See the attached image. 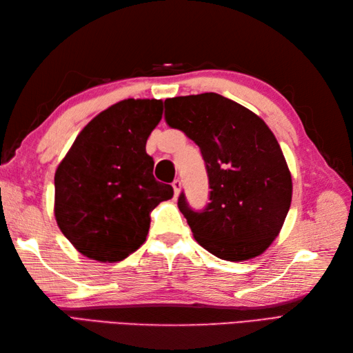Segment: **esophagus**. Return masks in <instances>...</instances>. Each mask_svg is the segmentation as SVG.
Returning <instances> with one entry per match:
<instances>
[{"mask_svg":"<svg viewBox=\"0 0 353 353\" xmlns=\"http://www.w3.org/2000/svg\"><path fill=\"white\" fill-rule=\"evenodd\" d=\"M173 189H174V195H176V196H179V194H180V189H182V182H180L179 179H176L174 182H173Z\"/></svg>","mask_w":353,"mask_h":353,"instance_id":"obj_1","label":"esophagus"}]
</instances>
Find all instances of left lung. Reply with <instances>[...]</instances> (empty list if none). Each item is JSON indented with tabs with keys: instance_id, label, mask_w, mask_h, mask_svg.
<instances>
[{
	"instance_id": "left-lung-1",
	"label": "left lung",
	"mask_w": 353,
	"mask_h": 353,
	"mask_svg": "<svg viewBox=\"0 0 353 353\" xmlns=\"http://www.w3.org/2000/svg\"><path fill=\"white\" fill-rule=\"evenodd\" d=\"M165 119L198 144L210 183L203 212L179 209L195 240L225 261H246L270 248L292 200V177L274 134L249 108L214 92L165 99Z\"/></svg>"
}]
</instances>
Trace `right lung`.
Wrapping results in <instances>:
<instances>
[{
    "label": "right lung",
    "mask_w": 353,
    "mask_h": 353,
    "mask_svg": "<svg viewBox=\"0 0 353 353\" xmlns=\"http://www.w3.org/2000/svg\"><path fill=\"white\" fill-rule=\"evenodd\" d=\"M161 99L128 98L79 132L55 171V219L83 256L117 263L146 241L150 212L173 198L153 177L146 153L162 117Z\"/></svg>",
    "instance_id": "add662e5"
}]
</instances>
